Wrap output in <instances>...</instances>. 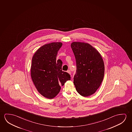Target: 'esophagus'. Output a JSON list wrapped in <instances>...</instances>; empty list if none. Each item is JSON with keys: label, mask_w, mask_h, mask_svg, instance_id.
I'll return each instance as SVG.
<instances>
[{"label": "esophagus", "mask_w": 132, "mask_h": 132, "mask_svg": "<svg viewBox=\"0 0 132 132\" xmlns=\"http://www.w3.org/2000/svg\"><path fill=\"white\" fill-rule=\"evenodd\" d=\"M67 72H68V73H69V74H71V71H70V70H68V71H67Z\"/></svg>", "instance_id": "obj_1"}]
</instances>
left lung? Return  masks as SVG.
<instances>
[{"label":"left lung","instance_id":"8db88e82","mask_svg":"<svg viewBox=\"0 0 132 132\" xmlns=\"http://www.w3.org/2000/svg\"><path fill=\"white\" fill-rule=\"evenodd\" d=\"M71 48L75 57L77 70L73 82L82 96L94 94L102 82L105 65L101 54L87 43L73 42Z\"/></svg>","mask_w":132,"mask_h":132}]
</instances>
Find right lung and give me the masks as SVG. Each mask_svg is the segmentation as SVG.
<instances>
[{"label":"right lung","mask_w":132,"mask_h":132,"mask_svg":"<svg viewBox=\"0 0 132 132\" xmlns=\"http://www.w3.org/2000/svg\"><path fill=\"white\" fill-rule=\"evenodd\" d=\"M62 44L60 42L45 44L34 54L31 75L36 88L47 98H54L59 94L61 86L71 80L69 73L62 71V61L56 56Z\"/></svg>","instance_id":"obj_1"}]
</instances>
